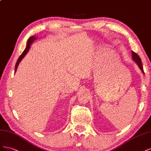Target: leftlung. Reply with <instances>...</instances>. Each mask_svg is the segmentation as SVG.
I'll list each match as a JSON object with an SVG mask.
<instances>
[{"label": "left lung", "mask_w": 151, "mask_h": 151, "mask_svg": "<svg viewBox=\"0 0 151 151\" xmlns=\"http://www.w3.org/2000/svg\"><path fill=\"white\" fill-rule=\"evenodd\" d=\"M132 58H133V59L134 60V61L136 62V63L138 64V65H139L140 69L142 70V73H144V69H143V67H142V64L141 59L139 56V55L136 54L135 52H134L133 51H132Z\"/></svg>", "instance_id": "8db88e82"}]
</instances>
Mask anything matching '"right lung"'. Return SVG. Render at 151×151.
I'll return each mask as SVG.
<instances>
[{"label":"right lung","instance_id":"add662e5","mask_svg":"<svg viewBox=\"0 0 151 151\" xmlns=\"http://www.w3.org/2000/svg\"><path fill=\"white\" fill-rule=\"evenodd\" d=\"M35 39H36V37H30V38H29V39H28V42H27V47H26L25 50L23 51V52L22 54H21V55H20L19 58H18V61H17V62H16V66H15V73H16V71L17 68H18V65H19V63L21 62V60L23 59V58L24 57V55H25L26 54H27V52H28V50H29V47H30V45H31L32 43L34 40H35Z\"/></svg>","mask_w":151,"mask_h":151}]
</instances>
